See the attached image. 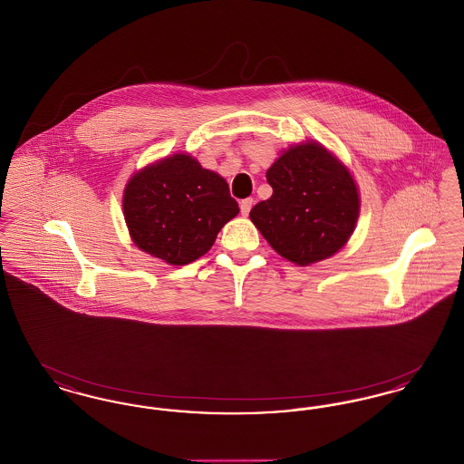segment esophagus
<instances>
[{
  "mask_svg": "<svg viewBox=\"0 0 464 464\" xmlns=\"http://www.w3.org/2000/svg\"><path fill=\"white\" fill-rule=\"evenodd\" d=\"M252 205H254V199L252 198H245L240 201V212H242V216H248Z\"/></svg>",
  "mask_w": 464,
  "mask_h": 464,
  "instance_id": "34e87169",
  "label": "esophagus"
}]
</instances>
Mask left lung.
Returning <instances> with one entry per match:
<instances>
[{
  "mask_svg": "<svg viewBox=\"0 0 464 464\" xmlns=\"http://www.w3.org/2000/svg\"><path fill=\"white\" fill-rule=\"evenodd\" d=\"M273 195L250 210L269 245L288 261L313 265L353 233L360 199L353 177L324 146L290 148L266 172Z\"/></svg>",
  "mask_w": 464,
  "mask_h": 464,
  "instance_id": "8db88e82",
  "label": "left lung"
}]
</instances>
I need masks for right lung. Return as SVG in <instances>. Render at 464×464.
Masks as SVG:
<instances>
[{"label": "right lung", "mask_w": 464, "mask_h": 464, "mask_svg": "<svg viewBox=\"0 0 464 464\" xmlns=\"http://www.w3.org/2000/svg\"><path fill=\"white\" fill-rule=\"evenodd\" d=\"M123 212L133 243L169 265L184 266L210 250L238 212L227 182L195 158L174 155L129 180Z\"/></svg>", "instance_id": "obj_1"}]
</instances>
